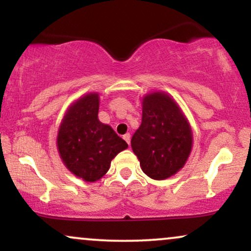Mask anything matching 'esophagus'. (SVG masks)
<instances>
[{
  "instance_id": "obj_1",
  "label": "esophagus",
  "mask_w": 251,
  "mask_h": 251,
  "mask_svg": "<svg viewBox=\"0 0 251 251\" xmlns=\"http://www.w3.org/2000/svg\"><path fill=\"white\" fill-rule=\"evenodd\" d=\"M124 139H125V142L126 143H127L128 144V145H129V143H131V134H129V133H126V134H124Z\"/></svg>"
}]
</instances>
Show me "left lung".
Segmentation results:
<instances>
[{"label":"left lung","instance_id":"left-lung-1","mask_svg":"<svg viewBox=\"0 0 251 251\" xmlns=\"http://www.w3.org/2000/svg\"><path fill=\"white\" fill-rule=\"evenodd\" d=\"M143 117L131 140L144 174L164 180L177 174L191 153V126L178 103L165 92H152L142 99Z\"/></svg>","mask_w":251,"mask_h":251}]
</instances>
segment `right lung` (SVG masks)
<instances>
[{
	"mask_svg": "<svg viewBox=\"0 0 251 251\" xmlns=\"http://www.w3.org/2000/svg\"><path fill=\"white\" fill-rule=\"evenodd\" d=\"M99 94L87 93L66 111L56 137L62 163L83 181L99 180L119 152L128 148L109 125L98 119Z\"/></svg>",
	"mask_w": 251,
	"mask_h": 251,
	"instance_id": "obj_1",
	"label": "right lung"
}]
</instances>
